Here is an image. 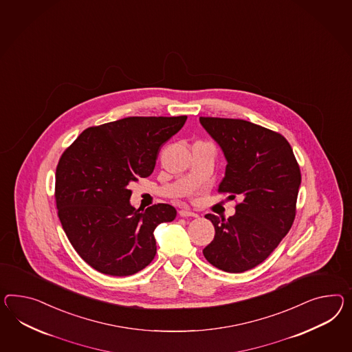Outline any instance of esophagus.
I'll use <instances>...</instances> for the list:
<instances>
[{
	"label": "esophagus",
	"instance_id": "esophagus-1",
	"mask_svg": "<svg viewBox=\"0 0 352 352\" xmlns=\"http://www.w3.org/2000/svg\"><path fill=\"white\" fill-rule=\"evenodd\" d=\"M179 214H180L181 217H194V218L199 217L198 213H194V212H191L190 209H181V210H179Z\"/></svg>",
	"mask_w": 352,
	"mask_h": 352
}]
</instances>
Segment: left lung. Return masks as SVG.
Wrapping results in <instances>:
<instances>
[{"label":"left lung","mask_w":352,"mask_h":352,"mask_svg":"<svg viewBox=\"0 0 352 352\" xmlns=\"http://www.w3.org/2000/svg\"><path fill=\"white\" fill-rule=\"evenodd\" d=\"M201 126L225 154L218 191L241 198L230 218L207 214L216 230L203 254L230 273L265 261L287 234L296 214L301 173L285 136L239 118H200Z\"/></svg>","instance_id":"obj_1"}]
</instances>
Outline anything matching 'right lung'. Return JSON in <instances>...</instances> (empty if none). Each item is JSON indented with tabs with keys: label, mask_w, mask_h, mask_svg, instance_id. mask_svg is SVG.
I'll list each match as a JSON object with an SVG mask.
<instances>
[{
	"label": "right lung",
	"mask_w": 352,
	"mask_h": 352,
	"mask_svg": "<svg viewBox=\"0 0 352 352\" xmlns=\"http://www.w3.org/2000/svg\"><path fill=\"white\" fill-rule=\"evenodd\" d=\"M186 116L126 118L88 127L63 152L56 168L57 214L72 248L91 268L131 276L153 261L155 227L176 209L130 204L129 184L152 175L162 146Z\"/></svg>",
	"instance_id": "right-lung-1"
}]
</instances>
